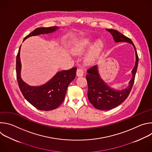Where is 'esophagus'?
<instances>
[{"instance_id":"1","label":"esophagus","mask_w":152,"mask_h":152,"mask_svg":"<svg viewBox=\"0 0 152 152\" xmlns=\"http://www.w3.org/2000/svg\"><path fill=\"white\" fill-rule=\"evenodd\" d=\"M83 75V72L82 69H78L77 70V72H76V76L77 77H80V76H82Z\"/></svg>"}]
</instances>
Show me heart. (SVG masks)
I'll list each match as a JSON object with an SVG mask.
<instances>
[{"instance_id": "b5f03b06", "label": "heart", "mask_w": 152, "mask_h": 152, "mask_svg": "<svg viewBox=\"0 0 152 152\" xmlns=\"http://www.w3.org/2000/svg\"><path fill=\"white\" fill-rule=\"evenodd\" d=\"M94 37H86L81 38L76 41L71 48V52L75 55H83L89 51L86 55L85 61L88 64H93L100 55L103 48L102 41H96Z\"/></svg>"}]
</instances>
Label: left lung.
Instances as JSON below:
<instances>
[{"instance_id": "8db88e82", "label": "left lung", "mask_w": 152, "mask_h": 152, "mask_svg": "<svg viewBox=\"0 0 152 152\" xmlns=\"http://www.w3.org/2000/svg\"><path fill=\"white\" fill-rule=\"evenodd\" d=\"M106 30L111 34L115 42H126L133 46L135 52V64L131 72L132 76L128 86L122 90L111 88L103 80L99 74L97 64L87 70L88 73L86 75V79L88 86L87 93L88 100L96 109L103 111L117 107L127 99L134 85L138 64V56L132 40L116 30L111 29H106Z\"/></svg>"}]
</instances>
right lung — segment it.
I'll use <instances>...</instances> for the list:
<instances>
[{
    "label": "right lung",
    "mask_w": 152,
    "mask_h": 152,
    "mask_svg": "<svg viewBox=\"0 0 152 152\" xmlns=\"http://www.w3.org/2000/svg\"><path fill=\"white\" fill-rule=\"evenodd\" d=\"M60 28H38L28 35L23 41L32 36L48 34L56 31ZM20 46L16 58L17 79L20 90L26 100L41 111H50L57 108L64 101L70 82L75 78L76 67L69 70L57 72L49 81L39 86H31L23 81L21 77Z\"/></svg>",
    "instance_id": "obj_1"
}]
</instances>
